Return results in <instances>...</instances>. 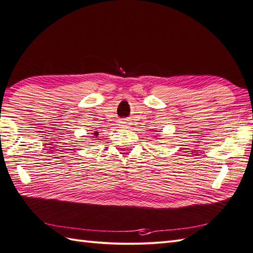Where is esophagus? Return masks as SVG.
Listing matches in <instances>:
<instances>
[{
  "label": "esophagus",
  "instance_id": "esophagus-1",
  "mask_svg": "<svg viewBox=\"0 0 253 253\" xmlns=\"http://www.w3.org/2000/svg\"><path fill=\"white\" fill-rule=\"evenodd\" d=\"M128 123L130 122H128L126 119H123L119 122V126H120V127H126L128 126Z\"/></svg>",
  "mask_w": 253,
  "mask_h": 253
}]
</instances>
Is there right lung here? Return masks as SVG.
I'll return each instance as SVG.
<instances>
[{
    "instance_id": "1",
    "label": "right lung",
    "mask_w": 253,
    "mask_h": 253,
    "mask_svg": "<svg viewBox=\"0 0 253 253\" xmlns=\"http://www.w3.org/2000/svg\"><path fill=\"white\" fill-rule=\"evenodd\" d=\"M93 135H97V132H95V133H93Z\"/></svg>"
}]
</instances>
